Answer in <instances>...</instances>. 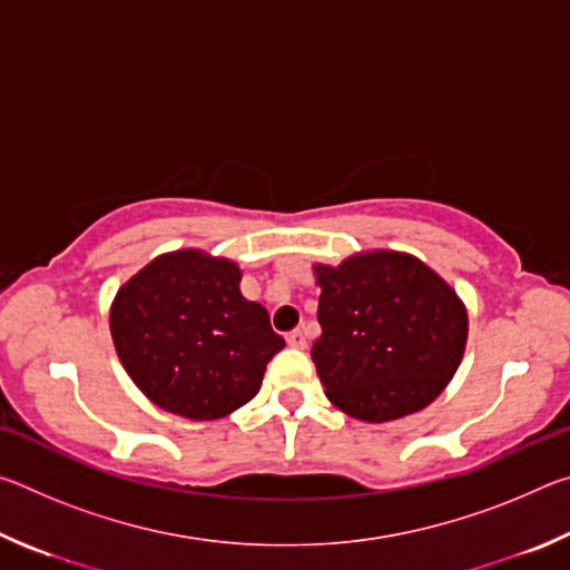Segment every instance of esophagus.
Instances as JSON below:
<instances>
[{
	"mask_svg": "<svg viewBox=\"0 0 570 570\" xmlns=\"http://www.w3.org/2000/svg\"><path fill=\"white\" fill-rule=\"evenodd\" d=\"M286 344L296 346V350H306V334L302 330H294L286 334Z\"/></svg>",
	"mask_w": 570,
	"mask_h": 570,
	"instance_id": "obj_1",
	"label": "esophagus"
}]
</instances>
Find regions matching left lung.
Here are the masks:
<instances>
[{"mask_svg":"<svg viewBox=\"0 0 570 570\" xmlns=\"http://www.w3.org/2000/svg\"><path fill=\"white\" fill-rule=\"evenodd\" d=\"M312 272L322 288L312 360L334 407L390 422L435 402L468 344V308L455 288L417 256L390 248Z\"/></svg>","mask_w":570,"mask_h":570,"instance_id":"left-lung-1","label":"left lung"}]
</instances>
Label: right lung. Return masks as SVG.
I'll return each instance as SVG.
<instances>
[{
  "mask_svg": "<svg viewBox=\"0 0 570 570\" xmlns=\"http://www.w3.org/2000/svg\"><path fill=\"white\" fill-rule=\"evenodd\" d=\"M115 352L146 397L178 417H226L262 390L284 350L268 312L240 294V268L200 248L160 254L110 306Z\"/></svg>",
  "mask_w": 570,
  "mask_h": 570,
  "instance_id": "right-lung-1",
  "label": "right lung"
}]
</instances>
